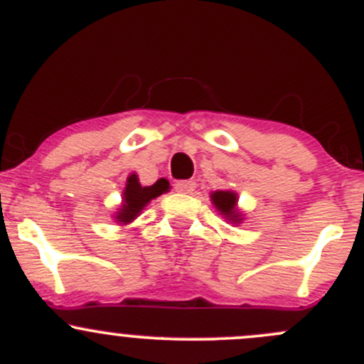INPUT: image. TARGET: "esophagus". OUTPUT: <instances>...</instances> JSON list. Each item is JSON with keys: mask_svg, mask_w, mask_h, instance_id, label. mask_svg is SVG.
I'll return each mask as SVG.
<instances>
[{"mask_svg": "<svg viewBox=\"0 0 364 364\" xmlns=\"http://www.w3.org/2000/svg\"><path fill=\"white\" fill-rule=\"evenodd\" d=\"M174 188H176V192L192 193L193 190H196V181H176Z\"/></svg>", "mask_w": 364, "mask_h": 364, "instance_id": "1", "label": "esophagus"}]
</instances>
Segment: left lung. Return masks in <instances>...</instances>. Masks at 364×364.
<instances>
[{
    "label": "left lung",
    "instance_id": "left-lung-1",
    "mask_svg": "<svg viewBox=\"0 0 364 364\" xmlns=\"http://www.w3.org/2000/svg\"><path fill=\"white\" fill-rule=\"evenodd\" d=\"M211 203L215 204V208L218 210V213L225 218V220L232 222V224H240L243 220L242 213L236 208L238 203V197L231 190H218V192L211 193Z\"/></svg>",
    "mask_w": 364,
    "mask_h": 364
}]
</instances>
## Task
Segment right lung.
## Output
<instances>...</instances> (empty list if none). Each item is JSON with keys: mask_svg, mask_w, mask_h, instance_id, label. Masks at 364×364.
Instances as JSON below:
<instances>
[{"mask_svg": "<svg viewBox=\"0 0 364 364\" xmlns=\"http://www.w3.org/2000/svg\"><path fill=\"white\" fill-rule=\"evenodd\" d=\"M171 185L165 178L158 179L154 185L151 186H142L140 185L136 174H132L126 181V188L122 192V206L119 208L117 215H115V220L119 224H129V222L135 220L140 215V211L147 206L153 199L160 197L161 193L168 192Z\"/></svg>", "mask_w": 364, "mask_h": 364, "instance_id": "add662e5", "label": "right lung"}]
</instances>
